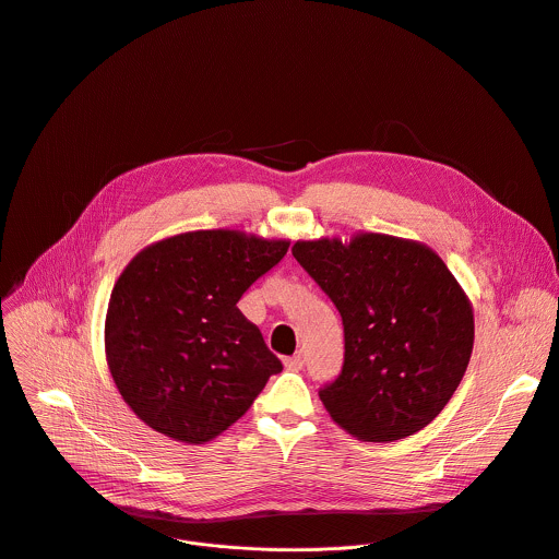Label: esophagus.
<instances>
[{
  "label": "esophagus",
  "instance_id": "obj_1",
  "mask_svg": "<svg viewBox=\"0 0 559 559\" xmlns=\"http://www.w3.org/2000/svg\"><path fill=\"white\" fill-rule=\"evenodd\" d=\"M302 366H306V357H302V352H296L294 357H287V359H285V368L292 370V372L302 370Z\"/></svg>",
  "mask_w": 559,
  "mask_h": 559
}]
</instances>
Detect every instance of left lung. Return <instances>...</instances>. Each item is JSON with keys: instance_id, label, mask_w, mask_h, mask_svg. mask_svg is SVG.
Listing matches in <instances>:
<instances>
[{"instance_id": "obj_1", "label": "left lung", "mask_w": 559, "mask_h": 559, "mask_svg": "<svg viewBox=\"0 0 559 559\" xmlns=\"http://www.w3.org/2000/svg\"><path fill=\"white\" fill-rule=\"evenodd\" d=\"M292 253L343 319V370L319 392L334 424L372 443L426 428L462 383L475 341L471 298L439 253L372 231L296 240Z\"/></svg>"}]
</instances>
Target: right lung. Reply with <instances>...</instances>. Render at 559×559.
<instances>
[{"instance_id": "1", "label": "right lung", "mask_w": 559, "mask_h": 559, "mask_svg": "<svg viewBox=\"0 0 559 559\" xmlns=\"http://www.w3.org/2000/svg\"><path fill=\"white\" fill-rule=\"evenodd\" d=\"M287 247L240 229H198L135 253L109 298L105 354L138 419L198 445L249 411L283 366L236 302Z\"/></svg>"}]
</instances>
